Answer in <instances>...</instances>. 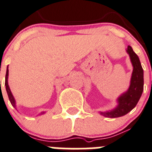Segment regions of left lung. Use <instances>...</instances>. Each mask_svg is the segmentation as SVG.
<instances>
[{"label":"left lung","instance_id":"obj_1","mask_svg":"<svg viewBox=\"0 0 152 152\" xmlns=\"http://www.w3.org/2000/svg\"><path fill=\"white\" fill-rule=\"evenodd\" d=\"M126 51L127 54H129L132 65L134 66L130 87L127 91L123 93L118 98L117 101L118 104L114 110L104 113L100 112V114L105 117L118 118L127 114L137 106L142 94L144 79L143 69L142 67L140 58L130 46H127Z\"/></svg>","mask_w":152,"mask_h":152}]
</instances>
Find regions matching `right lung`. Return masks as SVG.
<instances>
[{
	"label": "right lung",
	"instance_id": "add662e5",
	"mask_svg": "<svg viewBox=\"0 0 152 152\" xmlns=\"http://www.w3.org/2000/svg\"><path fill=\"white\" fill-rule=\"evenodd\" d=\"M8 75H9V69H8V66H7V73H6V76H5L6 90H7V92L8 97H9V100L10 101L11 104H12V106H13V107H15V106H15V99H14L13 95L12 94V92H11L10 89L9 85H8ZM44 113H45V112H42V113H41L40 114L42 115V114H44Z\"/></svg>",
	"mask_w": 152,
	"mask_h": 152
}]
</instances>
